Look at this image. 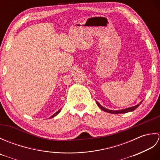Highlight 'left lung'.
Here are the masks:
<instances>
[{
    "instance_id": "obj_1",
    "label": "left lung",
    "mask_w": 160,
    "mask_h": 160,
    "mask_svg": "<svg viewBox=\"0 0 160 160\" xmlns=\"http://www.w3.org/2000/svg\"><path fill=\"white\" fill-rule=\"evenodd\" d=\"M142 103V102L137 105H135L134 107H132L130 108H125V109H122V110H118V111H112V110H108L107 108L103 107L102 106H101V105L98 103V102L96 101V104L98 107H99L102 110L105 111V112H107V113H113V114H119V113H127V112H130V111H134L135 108H137L139 106H140V104Z\"/></svg>"
}]
</instances>
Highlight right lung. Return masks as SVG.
Listing matches in <instances>:
<instances>
[{"label":"right lung","mask_w":160,"mask_h":160,"mask_svg":"<svg viewBox=\"0 0 160 160\" xmlns=\"http://www.w3.org/2000/svg\"><path fill=\"white\" fill-rule=\"evenodd\" d=\"M60 110H61V109H60V110H58V111L56 112V113H54V114H53V115H52V116H51L50 118H53V117H55V116H56V115H57L58 114V113H60Z\"/></svg>","instance_id":"1"}]
</instances>
